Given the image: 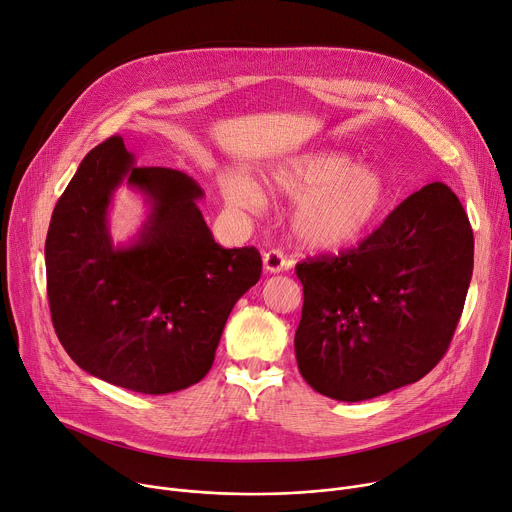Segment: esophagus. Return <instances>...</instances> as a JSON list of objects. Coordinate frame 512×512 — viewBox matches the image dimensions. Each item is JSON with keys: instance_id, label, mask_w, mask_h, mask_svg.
I'll return each instance as SVG.
<instances>
[{"instance_id": "1", "label": "esophagus", "mask_w": 512, "mask_h": 512, "mask_svg": "<svg viewBox=\"0 0 512 512\" xmlns=\"http://www.w3.org/2000/svg\"><path fill=\"white\" fill-rule=\"evenodd\" d=\"M262 260H264L266 272H283L291 268V260H287L281 250H268Z\"/></svg>"}]
</instances>
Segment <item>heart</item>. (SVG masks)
Listing matches in <instances>:
<instances>
[{"label": "heart", "instance_id": "obj_1", "mask_svg": "<svg viewBox=\"0 0 512 512\" xmlns=\"http://www.w3.org/2000/svg\"><path fill=\"white\" fill-rule=\"evenodd\" d=\"M270 194L295 201L291 225L309 250L334 252L361 242L387 215L391 186L371 166H357L342 151H305L283 157L264 174ZM219 188L227 205L260 211L262 188L246 174H223Z\"/></svg>", "mask_w": 512, "mask_h": 512}]
</instances>
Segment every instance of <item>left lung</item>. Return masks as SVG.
Instances as JSON below:
<instances>
[{"instance_id": "obj_1", "label": "left lung", "mask_w": 512, "mask_h": 512, "mask_svg": "<svg viewBox=\"0 0 512 512\" xmlns=\"http://www.w3.org/2000/svg\"><path fill=\"white\" fill-rule=\"evenodd\" d=\"M295 270L303 379L332 400L363 402L416 383L443 359L474 270V231L455 192L432 182L357 248Z\"/></svg>"}]
</instances>
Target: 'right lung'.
Instances as JSON below:
<instances>
[{"label":"right lung","mask_w":512,"mask_h":512,"mask_svg":"<svg viewBox=\"0 0 512 512\" xmlns=\"http://www.w3.org/2000/svg\"><path fill=\"white\" fill-rule=\"evenodd\" d=\"M123 181L150 215L127 246L107 229ZM203 188L172 168H137L123 137L96 145L55 205L47 293L55 332L86 373L162 396L211 369L229 313L262 274L256 248L225 250L207 227Z\"/></svg>","instance_id":"right-lung-1"}]
</instances>
